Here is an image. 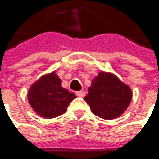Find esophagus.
Instances as JSON below:
<instances>
[{
    "instance_id": "obj_1",
    "label": "esophagus",
    "mask_w": 159,
    "mask_h": 159,
    "mask_svg": "<svg viewBox=\"0 0 159 159\" xmlns=\"http://www.w3.org/2000/svg\"><path fill=\"white\" fill-rule=\"evenodd\" d=\"M76 96H78V97L83 98L84 96H85V92L83 91V90H82V91H78V92H76Z\"/></svg>"
}]
</instances>
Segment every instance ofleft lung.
<instances>
[{
	"label": "left lung",
	"mask_w": 159,
	"mask_h": 159,
	"mask_svg": "<svg viewBox=\"0 0 159 159\" xmlns=\"http://www.w3.org/2000/svg\"><path fill=\"white\" fill-rule=\"evenodd\" d=\"M131 98L130 88L115 75L99 72L93 80L84 100L95 116L104 120H113L121 116L127 109Z\"/></svg>",
	"instance_id": "obj_1"
}]
</instances>
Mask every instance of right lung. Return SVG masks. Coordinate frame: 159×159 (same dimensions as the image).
<instances>
[{
  "label": "right lung",
  "mask_w": 159,
  "mask_h": 159,
  "mask_svg": "<svg viewBox=\"0 0 159 159\" xmlns=\"http://www.w3.org/2000/svg\"><path fill=\"white\" fill-rule=\"evenodd\" d=\"M76 96L61 87V80L55 72L43 76L29 89V102L39 116L55 118L66 111Z\"/></svg>",
  "instance_id": "1"
}]
</instances>
